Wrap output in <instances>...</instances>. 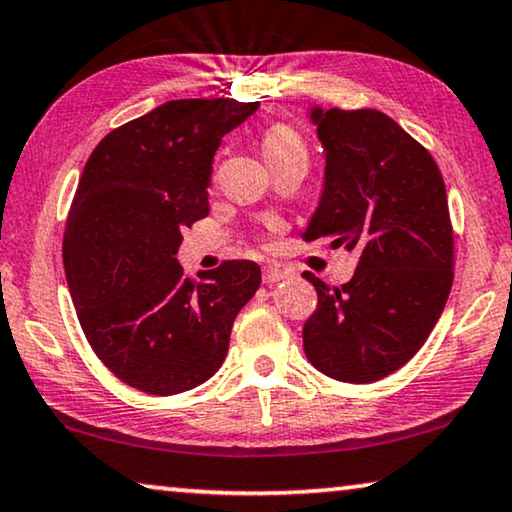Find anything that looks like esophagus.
I'll return each mask as SVG.
<instances>
[{
	"instance_id": "34e87169",
	"label": "esophagus",
	"mask_w": 512,
	"mask_h": 512,
	"mask_svg": "<svg viewBox=\"0 0 512 512\" xmlns=\"http://www.w3.org/2000/svg\"><path fill=\"white\" fill-rule=\"evenodd\" d=\"M262 278H264L266 285H271V283H278V280L287 278V271L278 264H266L264 271H262Z\"/></svg>"
}]
</instances>
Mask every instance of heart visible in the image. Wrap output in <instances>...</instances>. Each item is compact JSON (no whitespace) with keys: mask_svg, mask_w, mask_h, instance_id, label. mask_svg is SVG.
<instances>
[{"mask_svg":"<svg viewBox=\"0 0 512 512\" xmlns=\"http://www.w3.org/2000/svg\"><path fill=\"white\" fill-rule=\"evenodd\" d=\"M262 150L266 162H280L287 160V157H306V146L304 141L299 139V134L294 132L290 125H273L264 132L262 136Z\"/></svg>","mask_w":512,"mask_h":512,"instance_id":"1","label":"heart"}]
</instances>
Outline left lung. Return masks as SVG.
Instances as JSON below:
<instances>
[{"mask_svg": "<svg viewBox=\"0 0 512 512\" xmlns=\"http://www.w3.org/2000/svg\"><path fill=\"white\" fill-rule=\"evenodd\" d=\"M325 187L304 239L357 250L348 283L304 273L318 308L304 325L315 369L343 383L390 376L427 341L452 287L455 239L441 171L427 148L376 109H311Z\"/></svg>", "mask_w": 512, "mask_h": 512, "instance_id": "1", "label": "left lung"}]
</instances>
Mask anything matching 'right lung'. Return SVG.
I'll return each mask as SVG.
<instances>
[{"label":"right lung","instance_id":"right-lung-1","mask_svg":"<svg viewBox=\"0 0 512 512\" xmlns=\"http://www.w3.org/2000/svg\"><path fill=\"white\" fill-rule=\"evenodd\" d=\"M259 102L176 99L106 134L85 162L62 259L83 334L106 369L171 397L225 362L236 315L262 271L229 259L187 278L185 227L208 215L213 155Z\"/></svg>","mask_w":512,"mask_h":512}]
</instances>
